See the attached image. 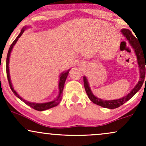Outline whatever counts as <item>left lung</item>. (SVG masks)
I'll return each mask as SVG.
<instances>
[{
  "mask_svg": "<svg viewBox=\"0 0 146 146\" xmlns=\"http://www.w3.org/2000/svg\"><path fill=\"white\" fill-rule=\"evenodd\" d=\"M121 33L125 37V39L128 41L129 44H130V46L134 49V51H135V55L137 56L140 78L136 86L132 88L131 91L128 95L123 97V98L113 100H104L97 98L96 96L93 95V93L91 91V89H90L88 79L86 76H84L83 78L85 90H86L87 95H88L90 101L93 102L95 104L100 106L104 107V108H109V109H114V108H118L120 106L123 105L127 101H128L129 100H130L140 90L142 85H143L144 80H145L146 68V46L143 47L142 46V44H141V42L138 41V40L132 35V32L129 29H122L121 30Z\"/></svg>",
  "mask_w": 146,
  "mask_h": 146,
  "instance_id": "1",
  "label": "left lung"
}]
</instances>
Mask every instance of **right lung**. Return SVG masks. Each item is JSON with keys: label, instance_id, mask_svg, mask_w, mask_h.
<instances>
[{"label": "right lung", "instance_id": "obj_1", "mask_svg": "<svg viewBox=\"0 0 146 146\" xmlns=\"http://www.w3.org/2000/svg\"><path fill=\"white\" fill-rule=\"evenodd\" d=\"M29 27V26H26L24 27L21 30V33H19L17 38L15 39V40L13 42L12 44H11L10 47L9 48V51H8V53H7V60H6V71H7V79H8V82H9V86L11 88V90H12L13 93H14V95H16V97L18 99L23 101L25 104H26L27 105L29 106L30 107L33 108V109L38 110V111H43V110H46L47 109H49V108H53V107L57 106L58 104H59L60 102L61 101L62 98V92H63V88H64V83L65 81H66V78H67L68 73H69V71L71 69H68L67 71H64L60 75L59 77V83H58V88H59V93H58V97L56 99H54L53 100H52L51 102H44V103H36V102H30L28 101H26V100H24L23 98H21L19 95L18 94L17 92L14 89V87L12 86V83H11V78H10V74H9V58H10V55H11V51H12L13 47L14 46V45L16 44V43L17 42L18 38L21 37L23 33H24L25 30H26L27 29H28Z\"/></svg>", "mask_w": 146, "mask_h": 146}]
</instances>
